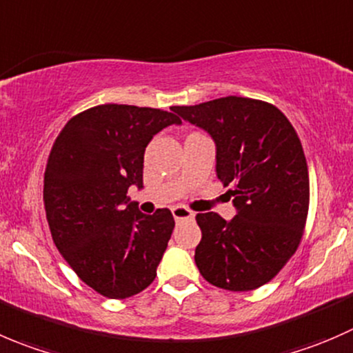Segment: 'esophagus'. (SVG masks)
<instances>
[{
	"mask_svg": "<svg viewBox=\"0 0 353 353\" xmlns=\"http://www.w3.org/2000/svg\"><path fill=\"white\" fill-rule=\"evenodd\" d=\"M172 212H173V218L175 219H192L195 216L194 211L183 208V205H176V208L172 209Z\"/></svg>",
	"mask_w": 353,
	"mask_h": 353,
	"instance_id": "34e87169",
	"label": "esophagus"
}]
</instances>
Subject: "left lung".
<instances>
[{"label":"left lung","mask_w":353,"mask_h":353,"mask_svg":"<svg viewBox=\"0 0 353 353\" xmlns=\"http://www.w3.org/2000/svg\"><path fill=\"white\" fill-rule=\"evenodd\" d=\"M173 113L216 144V175L232 185L230 221L195 216L202 239L195 264L214 287L249 292L273 280L299 247L309 211V172L302 144L276 106L249 97H219Z\"/></svg>","instance_id":"obj_1"}]
</instances>
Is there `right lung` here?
<instances>
[{
    "mask_svg": "<svg viewBox=\"0 0 353 353\" xmlns=\"http://www.w3.org/2000/svg\"><path fill=\"white\" fill-rule=\"evenodd\" d=\"M175 113L101 104L59 132L44 173L51 236L77 276L108 299H127L154 281L175 228L170 209L139 211L144 152L158 132L180 125Z\"/></svg>",
    "mask_w": 353,
    "mask_h": 353,
    "instance_id": "right-lung-1",
    "label": "right lung"
}]
</instances>
